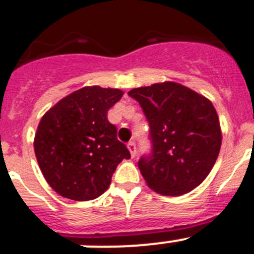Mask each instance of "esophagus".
<instances>
[{
  "mask_svg": "<svg viewBox=\"0 0 254 254\" xmlns=\"http://www.w3.org/2000/svg\"><path fill=\"white\" fill-rule=\"evenodd\" d=\"M128 150L129 152H131V156L132 157H136L137 155V147H136V142H133V141H131V142H128Z\"/></svg>",
  "mask_w": 254,
  "mask_h": 254,
  "instance_id": "esophagus-1",
  "label": "esophagus"
}]
</instances>
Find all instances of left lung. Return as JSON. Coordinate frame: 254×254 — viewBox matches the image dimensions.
I'll return each mask as SVG.
<instances>
[{
	"label": "left lung",
	"mask_w": 254,
	"mask_h": 254,
	"mask_svg": "<svg viewBox=\"0 0 254 254\" xmlns=\"http://www.w3.org/2000/svg\"><path fill=\"white\" fill-rule=\"evenodd\" d=\"M128 95L150 126L151 151L138 161L147 185L162 195L191 191L209 175L222 145L211 102L173 81L134 88Z\"/></svg>",
	"instance_id": "1"
}]
</instances>
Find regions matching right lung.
I'll list each match as a JSON object with an SVG mask.
<instances>
[{"label": "right lung", "mask_w": 254, "mask_h": 254, "mask_svg": "<svg viewBox=\"0 0 254 254\" xmlns=\"http://www.w3.org/2000/svg\"><path fill=\"white\" fill-rule=\"evenodd\" d=\"M120 89L85 87L58 102L41 118L34 148L41 173L59 195L76 201L101 196L131 153L107 118Z\"/></svg>", "instance_id": "add662e5"}]
</instances>
